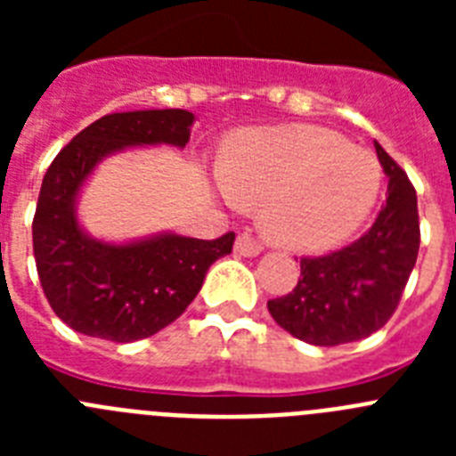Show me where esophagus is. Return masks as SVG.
<instances>
[{
  "label": "esophagus",
  "instance_id": "esophagus-1",
  "mask_svg": "<svg viewBox=\"0 0 456 456\" xmlns=\"http://www.w3.org/2000/svg\"><path fill=\"white\" fill-rule=\"evenodd\" d=\"M235 253L244 257H256L263 253V244L253 240L251 235H240L235 241Z\"/></svg>",
  "mask_w": 456,
  "mask_h": 456
}]
</instances>
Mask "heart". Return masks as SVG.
I'll list each match as a JSON object with an SVG mask.
<instances>
[{
  "label": "heart",
  "mask_w": 456,
  "mask_h": 456,
  "mask_svg": "<svg viewBox=\"0 0 456 456\" xmlns=\"http://www.w3.org/2000/svg\"><path fill=\"white\" fill-rule=\"evenodd\" d=\"M235 203H263V225L292 251H326L352 237L374 208L381 168L368 151L324 127L241 132L219 164Z\"/></svg>",
  "instance_id": "heart-1"
}]
</instances>
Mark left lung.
Instances as JSON below:
<instances>
[{
	"mask_svg": "<svg viewBox=\"0 0 456 456\" xmlns=\"http://www.w3.org/2000/svg\"><path fill=\"white\" fill-rule=\"evenodd\" d=\"M388 175L386 205L372 228L349 247L322 257H301V278L285 297L267 301L276 324L317 347L372 336L393 317L420 248L416 189L379 146Z\"/></svg>",
	"mask_w": 456,
	"mask_h": 456,
	"instance_id": "left-lung-1",
	"label": "left lung"
}]
</instances>
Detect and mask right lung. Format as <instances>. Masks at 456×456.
I'll use <instances>...</instances> for the list:
<instances>
[{
    "mask_svg": "<svg viewBox=\"0 0 456 456\" xmlns=\"http://www.w3.org/2000/svg\"><path fill=\"white\" fill-rule=\"evenodd\" d=\"M193 120L184 109L107 114L47 168L34 216L36 269L56 317L75 331L111 342L155 336L196 299L209 265L232 251L235 232L212 241L157 232L116 244L79 224V196L100 162L127 148H184Z\"/></svg>",
    "mask_w": 456,
    "mask_h": 456,
    "instance_id": "add662e5",
    "label": "right lung"
}]
</instances>
